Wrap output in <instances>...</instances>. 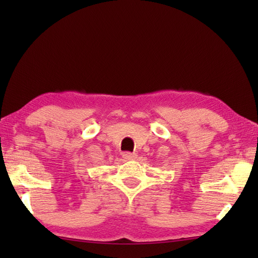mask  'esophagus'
<instances>
[{"label": "esophagus", "mask_w": 258, "mask_h": 258, "mask_svg": "<svg viewBox=\"0 0 258 258\" xmlns=\"http://www.w3.org/2000/svg\"><path fill=\"white\" fill-rule=\"evenodd\" d=\"M123 158L126 160H133L135 158V154H132V152H123Z\"/></svg>", "instance_id": "1"}]
</instances>
